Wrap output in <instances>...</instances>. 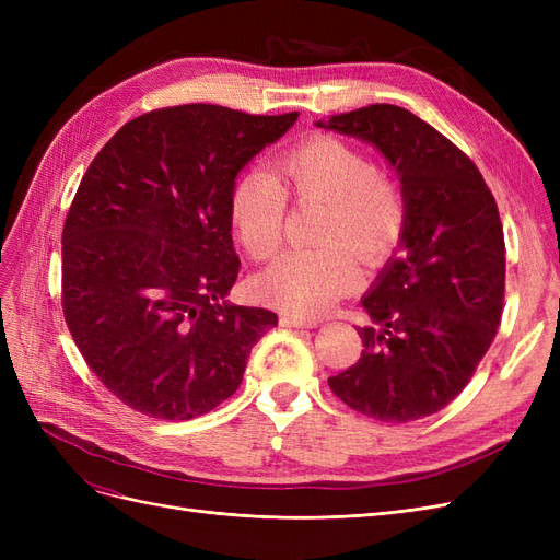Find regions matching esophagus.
Here are the masks:
<instances>
[{
    "instance_id": "34e87169",
    "label": "esophagus",
    "mask_w": 560,
    "mask_h": 560,
    "mask_svg": "<svg viewBox=\"0 0 560 560\" xmlns=\"http://www.w3.org/2000/svg\"><path fill=\"white\" fill-rule=\"evenodd\" d=\"M280 325H282V327H296V329H315L317 322L301 319V317H296V315H282V317H280Z\"/></svg>"
}]
</instances>
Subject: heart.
Instances as JSON below:
<instances>
[{"instance_id": "b5f03b06", "label": "heart", "mask_w": 560, "mask_h": 560, "mask_svg": "<svg viewBox=\"0 0 560 560\" xmlns=\"http://www.w3.org/2000/svg\"><path fill=\"white\" fill-rule=\"evenodd\" d=\"M278 182L264 171L235 179L229 219L235 238L254 259L273 254L282 238L287 196L322 202L315 249L284 252L257 278V292L284 313L315 319L358 284L349 254L374 264L393 252L404 233L406 206L397 184L376 173L362 151L317 135L276 163Z\"/></svg>"}]
</instances>
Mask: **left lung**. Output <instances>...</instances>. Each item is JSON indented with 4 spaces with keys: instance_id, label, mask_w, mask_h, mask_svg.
I'll list each match as a JSON object with an SVG mask.
<instances>
[{
    "instance_id": "1",
    "label": "left lung",
    "mask_w": 560,
    "mask_h": 560,
    "mask_svg": "<svg viewBox=\"0 0 560 560\" xmlns=\"http://www.w3.org/2000/svg\"><path fill=\"white\" fill-rule=\"evenodd\" d=\"M374 147L406 206L397 249L362 306V358L331 393L383 422H411L451 404L477 371L502 317L504 233L495 198L460 149L395 105L315 121Z\"/></svg>"
}]
</instances>
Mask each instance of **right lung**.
<instances>
[{
  "label": "right lung",
  "mask_w": 560,
  "mask_h": 560,
  "mask_svg": "<svg viewBox=\"0 0 560 560\" xmlns=\"http://www.w3.org/2000/svg\"><path fill=\"white\" fill-rule=\"evenodd\" d=\"M299 118L182 105L132 118L93 159L62 229V313L83 360L130 409L191 420L238 389L278 325L235 306L229 200Z\"/></svg>",
  "instance_id": "add662e5"
}]
</instances>
